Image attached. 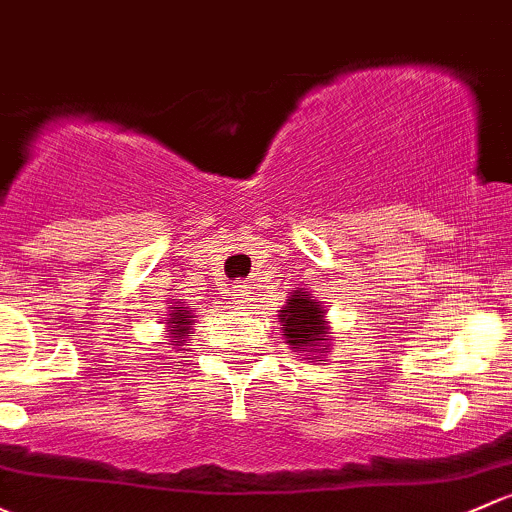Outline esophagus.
<instances>
[{
    "instance_id": "1",
    "label": "esophagus",
    "mask_w": 512,
    "mask_h": 512,
    "mask_svg": "<svg viewBox=\"0 0 512 512\" xmlns=\"http://www.w3.org/2000/svg\"><path fill=\"white\" fill-rule=\"evenodd\" d=\"M230 292H233L235 304H247V301H250V289H247V282H235Z\"/></svg>"
}]
</instances>
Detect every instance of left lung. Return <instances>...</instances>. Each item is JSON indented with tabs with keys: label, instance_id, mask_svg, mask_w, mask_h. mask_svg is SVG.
Instances as JSON below:
<instances>
[{
	"label": "left lung",
	"instance_id": "left-lung-1",
	"mask_svg": "<svg viewBox=\"0 0 512 512\" xmlns=\"http://www.w3.org/2000/svg\"><path fill=\"white\" fill-rule=\"evenodd\" d=\"M279 326H282L284 343L292 351L311 355L316 360L319 355L331 351V321L326 319V306L306 289H292L289 299L279 309Z\"/></svg>",
	"mask_w": 512,
	"mask_h": 512
}]
</instances>
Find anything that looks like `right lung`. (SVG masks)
<instances>
[{
  "mask_svg": "<svg viewBox=\"0 0 512 512\" xmlns=\"http://www.w3.org/2000/svg\"><path fill=\"white\" fill-rule=\"evenodd\" d=\"M164 324L169 328L166 333V341H169L171 348L176 351H186V341H191V331L193 324H196V314L191 311V306L186 301L179 299H171V304L166 306V314H164Z\"/></svg>",
  "mask_w": 512,
  "mask_h": 512,
  "instance_id": "obj_1",
  "label": "right lung"
}]
</instances>
